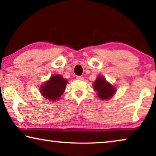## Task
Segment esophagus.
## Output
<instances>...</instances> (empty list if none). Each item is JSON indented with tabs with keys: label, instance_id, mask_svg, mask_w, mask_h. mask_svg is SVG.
I'll use <instances>...</instances> for the list:
<instances>
[{
	"label": "esophagus",
	"instance_id": "esophagus-1",
	"mask_svg": "<svg viewBox=\"0 0 156 156\" xmlns=\"http://www.w3.org/2000/svg\"><path fill=\"white\" fill-rule=\"evenodd\" d=\"M76 80H84V77H83L82 76H76Z\"/></svg>",
	"mask_w": 156,
	"mask_h": 156
}]
</instances>
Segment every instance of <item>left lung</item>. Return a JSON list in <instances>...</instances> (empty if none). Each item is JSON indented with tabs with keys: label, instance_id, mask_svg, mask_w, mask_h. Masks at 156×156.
<instances>
[{
	"label": "left lung",
	"instance_id": "8db88e82",
	"mask_svg": "<svg viewBox=\"0 0 156 156\" xmlns=\"http://www.w3.org/2000/svg\"><path fill=\"white\" fill-rule=\"evenodd\" d=\"M94 87L97 91V95L101 99H108L114 95L116 91L113 86L106 82L102 76H98L97 80L94 82Z\"/></svg>",
	"mask_w": 156,
	"mask_h": 156
}]
</instances>
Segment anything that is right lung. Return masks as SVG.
<instances>
[{
  "instance_id": "right-lung-1",
  "label": "right lung",
  "mask_w": 156,
  "mask_h": 156,
  "mask_svg": "<svg viewBox=\"0 0 156 156\" xmlns=\"http://www.w3.org/2000/svg\"><path fill=\"white\" fill-rule=\"evenodd\" d=\"M67 81L59 74L51 76L50 80L41 87L42 95L50 101L58 100L64 93Z\"/></svg>"
}]
</instances>
